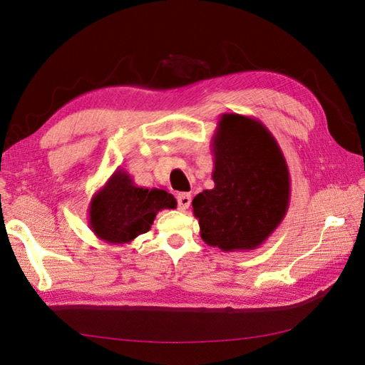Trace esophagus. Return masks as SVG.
<instances>
[{"label": "esophagus", "mask_w": 365, "mask_h": 365, "mask_svg": "<svg viewBox=\"0 0 365 365\" xmlns=\"http://www.w3.org/2000/svg\"><path fill=\"white\" fill-rule=\"evenodd\" d=\"M191 199H192L191 194H188V192L177 194V202H179V210H180V211L188 210L190 205H191Z\"/></svg>", "instance_id": "esophagus-1"}]
</instances>
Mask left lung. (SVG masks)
Instances as JSON below:
<instances>
[{
    "mask_svg": "<svg viewBox=\"0 0 365 365\" xmlns=\"http://www.w3.org/2000/svg\"><path fill=\"white\" fill-rule=\"evenodd\" d=\"M214 188L192 200L200 237L222 251L256 250L289 205V173L273 134L255 117L223 114L212 135Z\"/></svg>",
    "mask_w": 365,
    "mask_h": 365,
    "instance_id": "left-lung-1",
    "label": "left lung"
}]
</instances>
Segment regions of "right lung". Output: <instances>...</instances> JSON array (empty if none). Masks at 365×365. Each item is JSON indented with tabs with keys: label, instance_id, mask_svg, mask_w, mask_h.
Returning a JSON list of instances; mask_svg holds the SVG:
<instances>
[{
	"label": "right lung",
	"instance_id": "obj_1",
	"mask_svg": "<svg viewBox=\"0 0 365 365\" xmlns=\"http://www.w3.org/2000/svg\"><path fill=\"white\" fill-rule=\"evenodd\" d=\"M175 205L173 194L137 186L126 171L117 170L92 195L89 227L106 244H129L149 231L158 211L175 208Z\"/></svg>",
	"mask_w": 365,
	"mask_h": 365
}]
</instances>
